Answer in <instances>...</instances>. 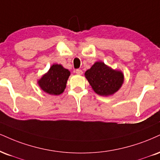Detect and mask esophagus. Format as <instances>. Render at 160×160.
I'll use <instances>...</instances> for the list:
<instances>
[{"mask_svg": "<svg viewBox=\"0 0 160 160\" xmlns=\"http://www.w3.org/2000/svg\"><path fill=\"white\" fill-rule=\"evenodd\" d=\"M76 74H78V75H81L82 74V71L80 70V69H77Z\"/></svg>", "mask_w": 160, "mask_h": 160, "instance_id": "34e87169", "label": "esophagus"}]
</instances>
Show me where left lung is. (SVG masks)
Returning a JSON list of instances; mask_svg holds the SVG:
<instances>
[{
  "label": "left lung",
  "instance_id": "left-lung-1",
  "mask_svg": "<svg viewBox=\"0 0 160 160\" xmlns=\"http://www.w3.org/2000/svg\"><path fill=\"white\" fill-rule=\"evenodd\" d=\"M85 77L95 93L101 96L112 95L118 92L124 82V74L114 70L103 62H96L85 72Z\"/></svg>",
  "mask_w": 160,
  "mask_h": 160
}]
</instances>
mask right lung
<instances>
[{
    "instance_id": "1",
    "label": "right lung",
    "mask_w": 160,
    "mask_h": 160,
    "mask_svg": "<svg viewBox=\"0 0 160 160\" xmlns=\"http://www.w3.org/2000/svg\"><path fill=\"white\" fill-rule=\"evenodd\" d=\"M71 73L62 65L53 64L49 71L38 80V84L46 93L59 95L64 92Z\"/></svg>"
}]
</instances>
